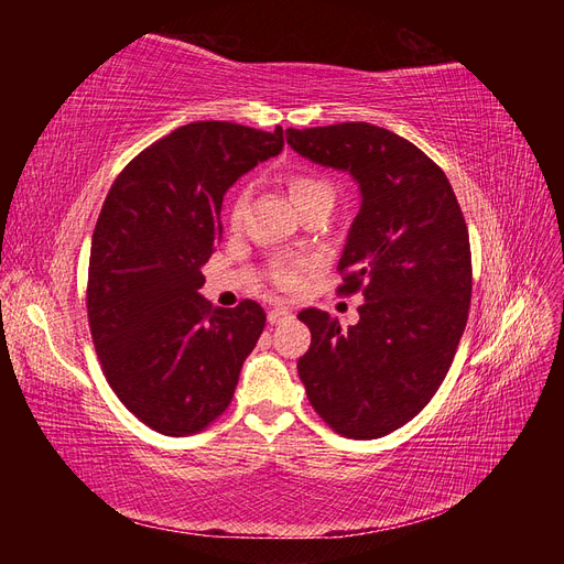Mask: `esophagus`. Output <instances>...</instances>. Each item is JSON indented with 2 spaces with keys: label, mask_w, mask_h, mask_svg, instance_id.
I'll list each match as a JSON object with an SVG mask.
<instances>
[{
  "label": "esophagus",
  "mask_w": 564,
  "mask_h": 564,
  "mask_svg": "<svg viewBox=\"0 0 564 564\" xmlns=\"http://www.w3.org/2000/svg\"><path fill=\"white\" fill-rule=\"evenodd\" d=\"M289 317H292V311H289V308H272V311H268V322L270 324H280V322H284Z\"/></svg>",
  "instance_id": "34e87169"
}]
</instances>
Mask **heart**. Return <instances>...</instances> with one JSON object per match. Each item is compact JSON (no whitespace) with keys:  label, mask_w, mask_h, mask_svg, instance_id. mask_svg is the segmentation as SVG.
<instances>
[{"label":"heart","mask_w":564,"mask_h":564,"mask_svg":"<svg viewBox=\"0 0 564 564\" xmlns=\"http://www.w3.org/2000/svg\"><path fill=\"white\" fill-rule=\"evenodd\" d=\"M286 187H289V197L296 204V207H305L311 202H334V185L322 178L317 174L311 172H296L286 178ZM245 204H247V195L240 191L232 197L230 204V224L240 226L242 214H245ZM270 280L275 282L280 289H286V292H299L303 286V272H301V263L294 261H278L270 270Z\"/></svg>","instance_id":"1"}]
</instances>
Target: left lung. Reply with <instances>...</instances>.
Wrapping results in <instances>:
<instances>
[{"label":"left lung","mask_w":564,"mask_h":564,"mask_svg":"<svg viewBox=\"0 0 564 564\" xmlns=\"http://www.w3.org/2000/svg\"><path fill=\"white\" fill-rule=\"evenodd\" d=\"M286 143L348 172L362 195L338 261V294L365 296L360 322L344 329L329 313L301 311L313 338L299 377L338 435L383 437L431 402L464 336L473 292L464 212L445 172L383 127L286 129Z\"/></svg>","instance_id":"left-lung-1"}]
</instances>
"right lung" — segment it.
<instances>
[{
  "label": "right lung",
  "instance_id": "1",
  "mask_svg": "<svg viewBox=\"0 0 564 564\" xmlns=\"http://www.w3.org/2000/svg\"><path fill=\"white\" fill-rule=\"evenodd\" d=\"M282 127L193 122L119 174L91 240L87 313L115 395L152 431L183 437L226 412L265 327L256 301L212 308L202 265L224 235L228 187L282 152Z\"/></svg>",
  "mask_w": 564,
  "mask_h": 564
}]
</instances>
